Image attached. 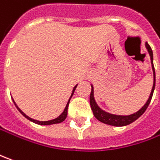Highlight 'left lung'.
Listing matches in <instances>:
<instances>
[{
    "mask_svg": "<svg viewBox=\"0 0 160 160\" xmlns=\"http://www.w3.org/2000/svg\"><path fill=\"white\" fill-rule=\"evenodd\" d=\"M146 48L148 49V52L151 56V60H152V70H153V75H154V81H153V87H152V92L150 97L148 99V101L146 102V103L141 108L138 112H136L134 114L131 115H128V116H121V115H114V114H111L108 113L104 111H102V109L98 107V105L97 104V102L95 101L94 98V89H93V86H91L92 89H91L90 97H89V101H90V106L92 111H93V114L96 118L101 121L102 123L107 125H111V126H115V127H123V126H127V125L131 124L132 122H134L135 120H136L137 118L141 117L144 112L146 111V109L148 108L151 100H152V96H153V92L155 89V82H156V78H155V69H154V65H153V53H152V48L150 47V45L146 42L145 43Z\"/></svg>",
    "mask_w": 160,
    "mask_h": 160,
    "instance_id": "left-lung-1",
    "label": "left lung"
}]
</instances>
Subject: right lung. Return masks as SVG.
<instances>
[{
	"label": "right lung",
	"mask_w": 160,
	"mask_h": 160,
	"mask_svg": "<svg viewBox=\"0 0 160 160\" xmlns=\"http://www.w3.org/2000/svg\"><path fill=\"white\" fill-rule=\"evenodd\" d=\"M76 88H77V85L75 86L74 88H73V89H72V95H71V97L69 98V101H68V102H67V104H66V106H65V108H64V110H63V112H62V114H61L60 116H58V118H54V119H51V120H48V121H39V120H36V119H33V118H30V117H28V116H26L25 113L23 112L20 110L19 108H18V106L16 104V102H15L14 100H13V99H12V100H13V102H14L16 107L18 108V110L20 112H21V114H22V115H24L25 118H27V119H29V120H31V121H32V122H34V123H36V124H39V125L58 124V123H61V122H63V120L66 118V117H67V111H68V105H69L70 100H71V98H72V95H73V93H74Z\"/></svg>",
	"instance_id": "right-lung-1"
}]
</instances>
